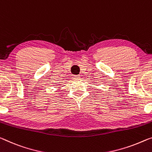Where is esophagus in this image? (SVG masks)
Listing matches in <instances>:
<instances>
[{
  "label": "esophagus",
  "instance_id": "1",
  "mask_svg": "<svg viewBox=\"0 0 152 152\" xmlns=\"http://www.w3.org/2000/svg\"><path fill=\"white\" fill-rule=\"evenodd\" d=\"M80 78V75H75L74 76V79H76V80H78L79 78Z\"/></svg>",
  "mask_w": 152,
  "mask_h": 152
}]
</instances>
